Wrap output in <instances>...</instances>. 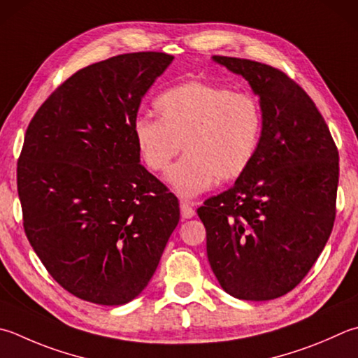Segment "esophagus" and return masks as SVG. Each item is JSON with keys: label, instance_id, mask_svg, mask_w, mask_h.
Returning a JSON list of instances; mask_svg holds the SVG:
<instances>
[{"label": "esophagus", "instance_id": "obj_1", "mask_svg": "<svg viewBox=\"0 0 358 358\" xmlns=\"http://www.w3.org/2000/svg\"><path fill=\"white\" fill-rule=\"evenodd\" d=\"M194 213H196V212H194L192 202H187V201H182L180 202V215H182V218H185V220L193 218Z\"/></svg>", "mask_w": 358, "mask_h": 358}]
</instances>
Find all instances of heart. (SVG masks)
Segmentation results:
<instances>
[{
  "mask_svg": "<svg viewBox=\"0 0 358 358\" xmlns=\"http://www.w3.org/2000/svg\"><path fill=\"white\" fill-rule=\"evenodd\" d=\"M159 118L138 117L132 134L148 170L164 173L182 146L187 156L168 173L180 196L243 176L257 156L263 109L257 96L226 85L187 80L156 98Z\"/></svg>",
  "mask_w": 358,
  "mask_h": 358,
  "instance_id": "1",
  "label": "heart"
}]
</instances>
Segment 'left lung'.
I'll return each mask as SVG.
<instances>
[{"label":"left lung","mask_w":358,"mask_h":358,"mask_svg":"<svg viewBox=\"0 0 358 358\" xmlns=\"http://www.w3.org/2000/svg\"><path fill=\"white\" fill-rule=\"evenodd\" d=\"M213 60L260 96L263 134L248 171L198 208L208 263L234 298L275 299L306 278L332 232L338 150L312 98L284 71L249 59Z\"/></svg>","instance_id":"1"}]
</instances>
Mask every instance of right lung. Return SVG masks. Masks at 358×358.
<instances>
[{
    "mask_svg": "<svg viewBox=\"0 0 358 358\" xmlns=\"http://www.w3.org/2000/svg\"><path fill=\"white\" fill-rule=\"evenodd\" d=\"M174 57L127 52L79 70L38 107L17 164L23 227L52 279L123 306L143 292L179 222V201L140 164L132 126Z\"/></svg>",
    "mask_w": 358,
    "mask_h": 358,
    "instance_id": "obj_1",
    "label": "right lung"
}]
</instances>
